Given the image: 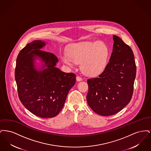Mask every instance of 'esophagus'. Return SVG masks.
Segmentation results:
<instances>
[{"label":"esophagus","mask_w":151,"mask_h":151,"mask_svg":"<svg viewBox=\"0 0 151 151\" xmlns=\"http://www.w3.org/2000/svg\"><path fill=\"white\" fill-rule=\"evenodd\" d=\"M83 79L82 78H81V77H80L79 76H76V80L78 81H81Z\"/></svg>","instance_id":"34e87169"}]
</instances>
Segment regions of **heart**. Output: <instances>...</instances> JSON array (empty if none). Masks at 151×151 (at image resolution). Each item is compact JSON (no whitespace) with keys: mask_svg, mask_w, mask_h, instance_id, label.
<instances>
[{"mask_svg":"<svg viewBox=\"0 0 151 151\" xmlns=\"http://www.w3.org/2000/svg\"><path fill=\"white\" fill-rule=\"evenodd\" d=\"M108 47L102 42L86 41L75 43L70 47L68 54H63L61 58L70 67L80 63L81 69L87 75L93 76L102 72L107 63Z\"/></svg>","mask_w":151,"mask_h":151,"instance_id":"1","label":"heart"}]
</instances>
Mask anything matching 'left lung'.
<instances>
[{"label":"left lung","mask_w":151,"mask_h":151,"mask_svg":"<svg viewBox=\"0 0 151 151\" xmlns=\"http://www.w3.org/2000/svg\"><path fill=\"white\" fill-rule=\"evenodd\" d=\"M113 48L104 71L87 80L88 105L102 116L115 114L131 101L137 68L133 51L118 36H113Z\"/></svg>","instance_id":"1"}]
</instances>
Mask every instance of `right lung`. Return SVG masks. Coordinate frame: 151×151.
<instances>
[{"instance_id":"add662e5","label":"right lung","mask_w":151,"mask_h":151,"mask_svg":"<svg viewBox=\"0 0 151 151\" xmlns=\"http://www.w3.org/2000/svg\"><path fill=\"white\" fill-rule=\"evenodd\" d=\"M44 41L35 40L20 51L16 59L14 76L22 105L30 112L41 118L57 115L65 104L67 96L76 81V75L57 68L58 58L52 53L41 50ZM41 59V70L35 62Z\"/></svg>"}]
</instances>
